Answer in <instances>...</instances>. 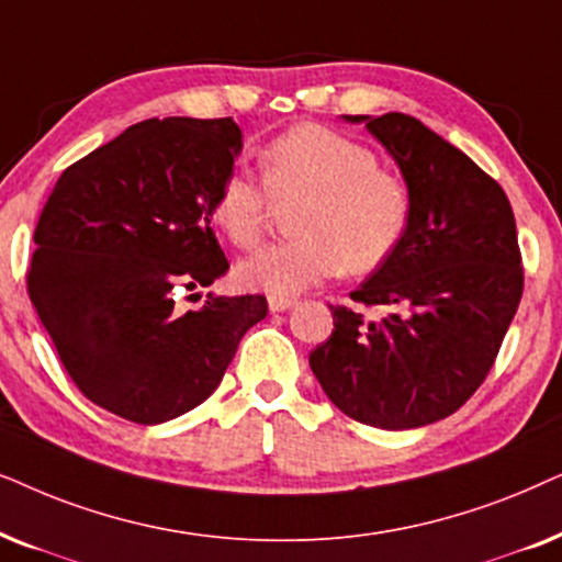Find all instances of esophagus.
Instances as JSON below:
<instances>
[{"mask_svg":"<svg viewBox=\"0 0 562 562\" xmlns=\"http://www.w3.org/2000/svg\"><path fill=\"white\" fill-rule=\"evenodd\" d=\"M295 303H297L295 295H269V311L272 313H282V311L293 308Z\"/></svg>","mask_w":562,"mask_h":562,"instance_id":"1","label":"esophagus"}]
</instances>
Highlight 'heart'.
Returning a JSON list of instances; mask_svg holds the SVG:
<instances>
[{
    "label": "heart",
    "mask_w": 562,
    "mask_h": 562,
    "mask_svg": "<svg viewBox=\"0 0 562 562\" xmlns=\"http://www.w3.org/2000/svg\"><path fill=\"white\" fill-rule=\"evenodd\" d=\"M261 184L228 175L211 203V221L236 249H257L274 205L290 215L295 238L238 265L244 288L290 295L339 272L368 274L398 251L411 223V192L375 154L341 133L301 123L259 151Z\"/></svg>",
    "instance_id": "heart-1"
}]
</instances>
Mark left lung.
I'll return each instance as SVG.
<instances>
[{"mask_svg": "<svg viewBox=\"0 0 562 562\" xmlns=\"http://www.w3.org/2000/svg\"><path fill=\"white\" fill-rule=\"evenodd\" d=\"M344 120L368 125L398 161L411 223L398 251L349 295L357 308L328 305L334 331L308 362L349 418L416 429L454 414L496 362L525 290L514 211L496 179L422 120ZM359 304L384 318L368 322Z\"/></svg>", "mask_w": 562, "mask_h": 562, "instance_id": "8db88e82", "label": "left lung"}]
</instances>
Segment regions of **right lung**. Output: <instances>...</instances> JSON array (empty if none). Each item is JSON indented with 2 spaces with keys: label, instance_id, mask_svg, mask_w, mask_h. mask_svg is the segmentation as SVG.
<instances>
[{
  "label": "right lung",
  "instance_id": "add662e5",
  "mask_svg": "<svg viewBox=\"0 0 562 562\" xmlns=\"http://www.w3.org/2000/svg\"><path fill=\"white\" fill-rule=\"evenodd\" d=\"M238 151L234 117H151L71 164L43 205L27 295L74 385L110 414L151 426L200 406L267 316L265 295L175 305L226 274L211 203Z\"/></svg>",
  "mask_w": 562,
  "mask_h": 562
}]
</instances>
